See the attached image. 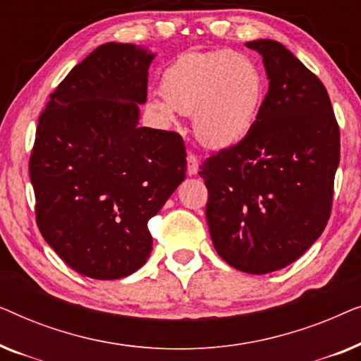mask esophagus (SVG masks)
Here are the masks:
<instances>
[{
	"label": "esophagus",
	"instance_id": "esophagus-1",
	"mask_svg": "<svg viewBox=\"0 0 361 361\" xmlns=\"http://www.w3.org/2000/svg\"><path fill=\"white\" fill-rule=\"evenodd\" d=\"M199 172V159L194 152H189L187 154V174L189 176H195Z\"/></svg>",
	"mask_w": 361,
	"mask_h": 361
}]
</instances>
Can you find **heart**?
<instances>
[{
	"label": "heart",
	"instance_id": "b5f03b06",
	"mask_svg": "<svg viewBox=\"0 0 361 361\" xmlns=\"http://www.w3.org/2000/svg\"><path fill=\"white\" fill-rule=\"evenodd\" d=\"M164 97H151L149 108L164 123L176 113L192 115L202 145L230 147L253 130L264 98V77L253 59L240 52H187L162 75Z\"/></svg>",
	"mask_w": 361,
	"mask_h": 361
}]
</instances>
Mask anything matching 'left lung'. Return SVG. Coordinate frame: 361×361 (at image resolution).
Listing matches in <instances>:
<instances>
[{
    "instance_id": "left-lung-1",
    "label": "left lung",
    "mask_w": 361,
    "mask_h": 361,
    "mask_svg": "<svg viewBox=\"0 0 361 361\" xmlns=\"http://www.w3.org/2000/svg\"><path fill=\"white\" fill-rule=\"evenodd\" d=\"M263 57L269 87L238 145L207 157V224L220 258L266 274L300 258L332 210L340 131L324 83L283 44L246 42Z\"/></svg>"
}]
</instances>
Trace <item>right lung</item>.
<instances>
[{"mask_svg": "<svg viewBox=\"0 0 361 361\" xmlns=\"http://www.w3.org/2000/svg\"><path fill=\"white\" fill-rule=\"evenodd\" d=\"M156 54L106 42L39 116L29 176L44 240L78 274L120 279L149 258L147 221L185 179L177 133L137 126Z\"/></svg>", "mask_w": 361, "mask_h": 361, "instance_id": "obj_1", "label": "right lung"}]
</instances>
